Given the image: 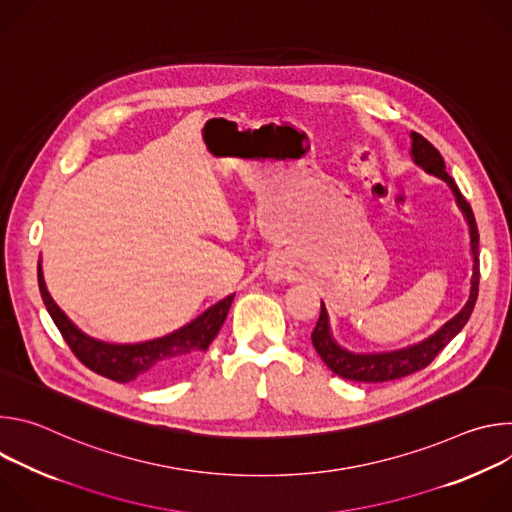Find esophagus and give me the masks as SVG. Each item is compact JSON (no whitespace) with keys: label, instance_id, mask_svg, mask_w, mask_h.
I'll use <instances>...</instances> for the list:
<instances>
[{"label":"esophagus","instance_id":"esophagus-1","mask_svg":"<svg viewBox=\"0 0 512 512\" xmlns=\"http://www.w3.org/2000/svg\"><path fill=\"white\" fill-rule=\"evenodd\" d=\"M267 275H269L271 281H283L285 279V269L279 267V265H269Z\"/></svg>","mask_w":512,"mask_h":512}]
</instances>
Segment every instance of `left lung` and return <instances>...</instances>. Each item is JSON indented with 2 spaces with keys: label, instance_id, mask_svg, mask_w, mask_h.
<instances>
[{
  "label": "left lung",
  "instance_id": "8db88e82",
  "mask_svg": "<svg viewBox=\"0 0 512 512\" xmlns=\"http://www.w3.org/2000/svg\"><path fill=\"white\" fill-rule=\"evenodd\" d=\"M411 158L413 162L423 168L427 174L444 180L450 190L456 196V204L462 210L468 229H470V253H472V277H470V294L464 304V308L448 320L440 330H435L431 336L425 340L399 348V350H389V352H369V354H360L342 348L330 330V318L326 312V306L322 302L320 318L318 324L312 332V344L320 358L326 362V367L348 381H358V383H385L393 379L407 377L411 373H417L425 369L427 364L440 352L468 322L476 298H478V281H480V269H478V227L474 221V212L466 198L462 196L460 188L456 186L454 178L446 172L444 158L440 156L433 145L419 133L411 131Z\"/></svg>",
  "mask_w": 512,
  "mask_h": 512
}]
</instances>
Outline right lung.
Segmentation results:
<instances>
[{"mask_svg": "<svg viewBox=\"0 0 512 512\" xmlns=\"http://www.w3.org/2000/svg\"><path fill=\"white\" fill-rule=\"evenodd\" d=\"M38 285L44 306L70 350L93 373L117 383H129L135 379L145 383H166L178 377L190 362L198 358L200 352L210 346L218 330L225 324L229 308L235 300V294L227 296L225 300L216 302L206 312H202L190 324L162 338L137 344H111L91 338L79 330L56 306L44 283L42 261L38 263Z\"/></svg>", "mask_w": 512, "mask_h": 512, "instance_id": "right-lung-1", "label": "right lung"}]
</instances>
